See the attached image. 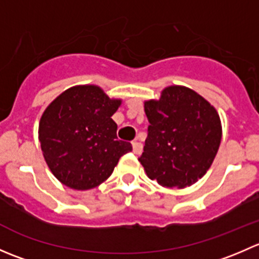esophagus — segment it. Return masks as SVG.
<instances>
[{
    "mask_svg": "<svg viewBox=\"0 0 259 259\" xmlns=\"http://www.w3.org/2000/svg\"><path fill=\"white\" fill-rule=\"evenodd\" d=\"M133 151L134 154H140L143 151V144L140 142H133Z\"/></svg>",
    "mask_w": 259,
    "mask_h": 259,
    "instance_id": "1",
    "label": "esophagus"
}]
</instances>
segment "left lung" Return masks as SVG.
Wrapping results in <instances>:
<instances>
[{
	"label": "left lung",
	"mask_w": 259,
	"mask_h": 259,
	"mask_svg": "<svg viewBox=\"0 0 259 259\" xmlns=\"http://www.w3.org/2000/svg\"><path fill=\"white\" fill-rule=\"evenodd\" d=\"M148 137L139 161L161 187L185 188L210 168L222 139L219 115L203 96L185 86H168L148 100Z\"/></svg>",
	"instance_id": "8db88e82"
}]
</instances>
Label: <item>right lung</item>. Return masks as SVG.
<instances>
[{
  "mask_svg": "<svg viewBox=\"0 0 259 259\" xmlns=\"http://www.w3.org/2000/svg\"><path fill=\"white\" fill-rule=\"evenodd\" d=\"M121 100L95 85L67 89L46 108L38 140L50 170L66 187L88 190L105 182L130 143L116 137L111 119Z\"/></svg>",
  "mask_w": 259,
  "mask_h": 259,
  "instance_id": "add662e5",
  "label": "right lung"
}]
</instances>
